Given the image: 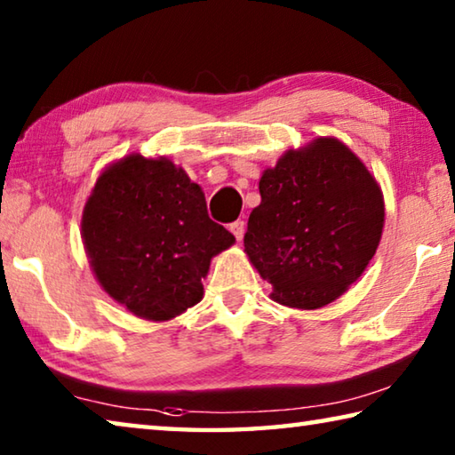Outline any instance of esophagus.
<instances>
[{"instance_id": "34e87169", "label": "esophagus", "mask_w": 455, "mask_h": 455, "mask_svg": "<svg viewBox=\"0 0 455 455\" xmlns=\"http://www.w3.org/2000/svg\"><path fill=\"white\" fill-rule=\"evenodd\" d=\"M230 233H233L236 241L241 243L243 236H244V220H235L233 225H230Z\"/></svg>"}]
</instances>
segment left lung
<instances>
[{"label":"left lung","mask_w":455,"mask_h":455,"mask_svg":"<svg viewBox=\"0 0 455 455\" xmlns=\"http://www.w3.org/2000/svg\"><path fill=\"white\" fill-rule=\"evenodd\" d=\"M244 252L271 299L321 309L349 289L381 241V187L355 152L333 136L291 148L259 180Z\"/></svg>","instance_id":"left-lung-1"}]
</instances>
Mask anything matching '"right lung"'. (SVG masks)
I'll return each mask as SVG.
<instances>
[{
	"instance_id": "obj_1",
	"label": "right lung",
	"mask_w": 455,
	"mask_h": 455,
	"mask_svg": "<svg viewBox=\"0 0 455 455\" xmlns=\"http://www.w3.org/2000/svg\"><path fill=\"white\" fill-rule=\"evenodd\" d=\"M82 243L114 301L163 323L203 299L212 257L235 236L209 219L203 188L182 166L132 152L98 176L84 204Z\"/></svg>"
}]
</instances>
